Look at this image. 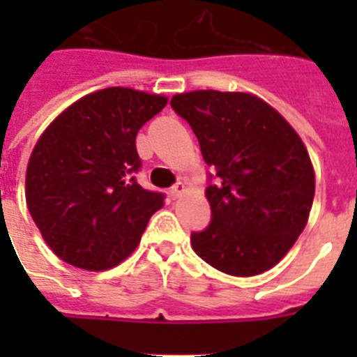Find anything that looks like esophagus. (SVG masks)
<instances>
[{
    "label": "esophagus",
    "mask_w": 357,
    "mask_h": 357,
    "mask_svg": "<svg viewBox=\"0 0 357 357\" xmlns=\"http://www.w3.org/2000/svg\"><path fill=\"white\" fill-rule=\"evenodd\" d=\"M184 191H185V185L182 184V182H176V184L169 189V197H172L173 200H175V198H181Z\"/></svg>",
    "instance_id": "obj_1"
}]
</instances>
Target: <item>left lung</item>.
Instances as JSON below:
<instances>
[{
    "instance_id": "1",
    "label": "left lung",
    "mask_w": 357,
    "mask_h": 357,
    "mask_svg": "<svg viewBox=\"0 0 357 357\" xmlns=\"http://www.w3.org/2000/svg\"><path fill=\"white\" fill-rule=\"evenodd\" d=\"M169 103L214 168L206 188L211 222L191 232L193 250L229 275L266 272L288 254L313 206L314 172L304 143L252 94L193 91Z\"/></svg>"
}]
</instances>
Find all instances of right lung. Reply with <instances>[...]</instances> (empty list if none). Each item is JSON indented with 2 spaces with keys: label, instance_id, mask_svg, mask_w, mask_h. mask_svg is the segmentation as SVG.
<instances>
[{
  "label": "right lung",
  "instance_id": "1",
  "mask_svg": "<svg viewBox=\"0 0 357 357\" xmlns=\"http://www.w3.org/2000/svg\"><path fill=\"white\" fill-rule=\"evenodd\" d=\"M166 98L127 87L87 94L46 128L26 169V204L62 261L107 270L137 247L166 195L137 184L135 135Z\"/></svg>",
  "mask_w": 357,
  "mask_h": 357
}]
</instances>
